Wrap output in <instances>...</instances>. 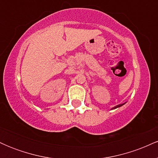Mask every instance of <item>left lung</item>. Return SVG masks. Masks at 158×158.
I'll list each match as a JSON object with an SVG mask.
<instances>
[{"label": "left lung", "instance_id": "8db88e82", "mask_svg": "<svg viewBox=\"0 0 158 158\" xmlns=\"http://www.w3.org/2000/svg\"><path fill=\"white\" fill-rule=\"evenodd\" d=\"M125 103H123V104H120V105H118V106H115V107H114L113 108H112V109H115V108H119V107H121V106H123V105H124Z\"/></svg>", "mask_w": 158, "mask_h": 158}]
</instances>
